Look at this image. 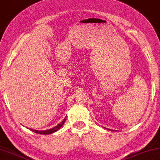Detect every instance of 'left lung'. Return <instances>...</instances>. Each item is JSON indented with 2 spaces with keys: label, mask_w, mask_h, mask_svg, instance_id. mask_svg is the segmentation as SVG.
Masks as SVG:
<instances>
[{
  "label": "left lung",
  "mask_w": 160,
  "mask_h": 160,
  "mask_svg": "<svg viewBox=\"0 0 160 160\" xmlns=\"http://www.w3.org/2000/svg\"><path fill=\"white\" fill-rule=\"evenodd\" d=\"M108 129V130H109V131H113V130H110V129H109V128H107Z\"/></svg>",
  "instance_id": "obj_1"
}]
</instances>
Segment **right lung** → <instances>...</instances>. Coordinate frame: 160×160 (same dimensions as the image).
<instances>
[{"label":"right lung","instance_id":"add662e5","mask_svg":"<svg viewBox=\"0 0 160 160\" xmlns=\"http://www.w3.org/2000/svg\"><path fill=\"white\" fill-rule=\"evenodd\" d=\"M66 118H65L63 120V121L60 122L59 124H58L56 126H55L54 128H50V129H48V130H45V131H38V130H34V129H32L30 128V130H31L32 131L34 132V133H40V134H45V135H47V134H51L52 133H54V132L57 131L58 129H60V128L63 126V123L65 122V121H66Z\"/></svg>","mask_w":160,"mask_h":160}]
</instances>
